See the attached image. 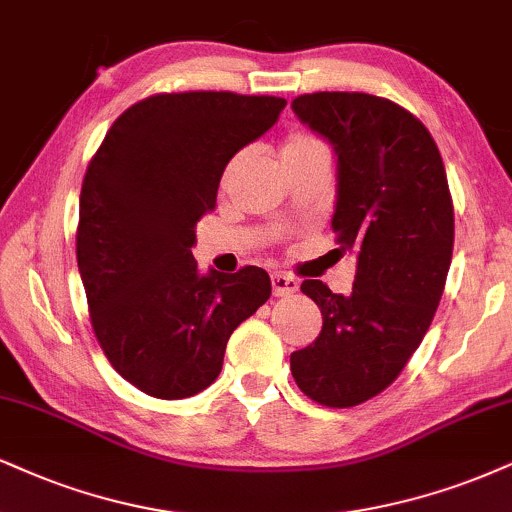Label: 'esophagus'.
<instances>
[{
	"mask_svg": "<svg viewBox=\"0 0 512 512\" xmlns=\"http://www.w3.org/2000/svg\"><path fill=\"white\" fill-rule=\"evenodd\" d=\"M296 289H299V280H296V277L285 275V273L273 275V294L275 296H289V294H294Z\"/></svg>",
	"mask_w": 512,
	"mask_h": 512,
	"instance_id": "34e87169",
	"label": "esophagus"
}]
</instances>
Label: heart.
<instances>
[{
  "label": "heart",
  "instance_id": "1",
  "mask_svg": "<svg viewBox=\"0 0 512 512\" xmlns=\"http://www.w3.org/2000/svg\"><path fill=\"white\" fill-rule=\"evenodd\" d=\"M313 154H327L325 144L318 140V137L311 135V132H289L285 144H282L280 149V156H282V163L285 161H296V159H306V156H313ZM244 161V151H239L227 163L225 170H223V178H220V185H227L230 182L232 175H235V170L239 168V163Z\"/></svg>",
  "mask_w": 512,
  "mask_h": 512
}]
</instances>
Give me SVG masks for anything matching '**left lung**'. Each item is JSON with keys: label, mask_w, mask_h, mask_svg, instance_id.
I'll return each instance as SVG.
<instances>
[{"label": "left lung", "mask_w": 512, "mask_h": 512, "mask_svg": "<svg viewBox=\"0 0 512 512\" xmlns=\"http://www.w3.org/2000/svg\"><path fill=\"white\" fill-rule=\"evenodd\" d=\"M292 109L337 154L332 230L358 266L346 296L304 280L323 330L289 363L308 399L351 408L387 389L430 330L453 254L449 180L430 130L389 99L313 92Z\"/></svg>", "instance_id": "obj_1"}]
</instances>
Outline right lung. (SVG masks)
<instances>
[{
  "label": "right lung",
  "instance_id": "obj_1",
  "mask_svg": "<svg viewBox=\"0 0 512 512\" xmlns=\"http://www.w3.org/2000/svg\"><path fill=\"white\" fill-rule=\"evenodd\" d=\"M285 106L266 94H154L116 118L87 166L75 254L92 327L144 394L187 399L216 382L230 334L270 299L266 270L201 275L192 246L225 166Z\"/></svg>",
  "mask_w": 512,
  "mask_h": 512
}]
</instances>
